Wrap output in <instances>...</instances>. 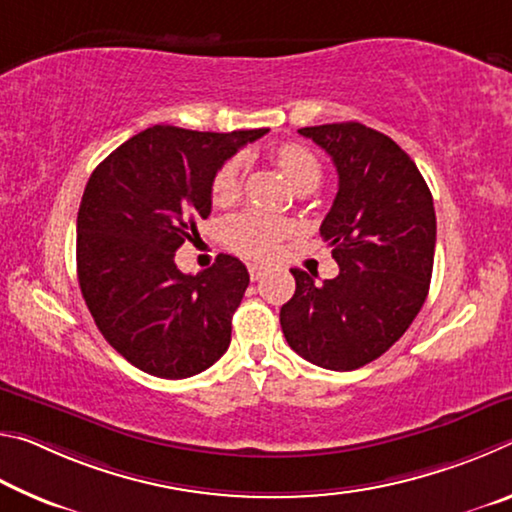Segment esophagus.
Wrapping results in <instances>:
<instances>
[{"instance_id":"esophagus-1","label":"esophagus","mask_w":512,"mask_h":512,"mask_svg":"<svg viewBox=\"0 0 512 512\" xmlns=\"http://www.w3.org/2000/svg\"><path fill=\"white\" fill-rule=\"evenodd\" d=\"M248 273H250V280H259L266 273V266L264 264H248Z\"/></svg>"}]
</instances>
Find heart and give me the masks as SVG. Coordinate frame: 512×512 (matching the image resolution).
Instances as JSON below:
<instances>
[{"mask_svg": "<svg viewBox=\"0 0 512 512\" xmlns=\"http://www.w3.org/2000/svg\"><path fill=\"white\" fill-rule=\"evenodd\" d=\"M271 158L275 167L280 169L284 180L296 189V192H314L318 187L320 178H323V169L314 153L302 144H280L273 149ZM246 180V155H232L225 160L219 169H216L210 187V196L214 205H232L239 201L241 192H244ZM291 235V223L280 219V216L248 210L237 216H230L223 223V241L225 246L244 257L264 259L271 257L277 248H280L282 239Z\"/></svg>", "mask_w": 512, "mask_h": 512, "instance_id": "b5f03b06", "label": "heart"}]
</instances>
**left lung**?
<instances>
[{
	"instance_id": "left-lung-1",
	"label": "left lung",
	"mask_w": 512,
	"mask_h": 512,
	"mask_svg": "<svg viewBox=\"0 0 512 512\" xmlns=\"http://www.w3.org/2000/svg\"><path fill=\"white\" fill-rule=\"evenodd\" d=\"M332 158L339 192L320 235L339 264L316 282L291 268L296 293L280 309L284 339L327 370L381 357L418 316L429 293L436 212L415 162L391 137L359 121L300 128Z\"/></svg>"
}]
</instances>
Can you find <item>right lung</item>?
Segmentation results:
<instances>
[{
	"instance_id": "right-lung-1",
	"label": "right lung",
	"mask_w": 512,
	"mask_h": 512,
	"mask_svg": "<svg viewBox=\"0 0 512 512\" xmlns=\"http://www.w3.org/2000/svg\"><path fill=\"white\" fill-rule=\"evenodd\" d=\"M266 133L151 126L92 171L76 219V271L103 339L135 368L185 379L228 350L246 266L219 255L187 275L173 257L212 212L216 169Z\"/></svg>"
}]
</instances>
